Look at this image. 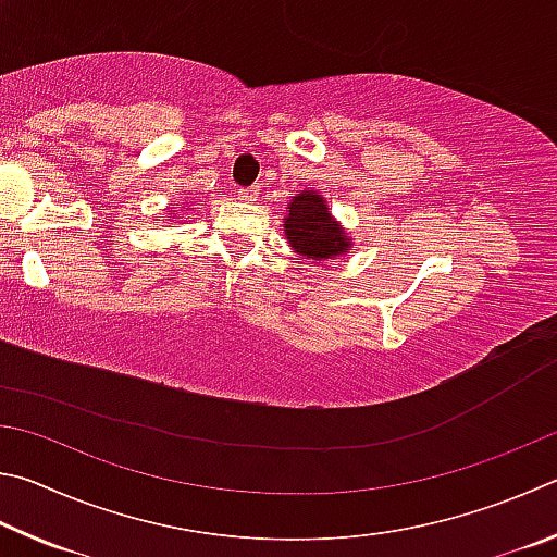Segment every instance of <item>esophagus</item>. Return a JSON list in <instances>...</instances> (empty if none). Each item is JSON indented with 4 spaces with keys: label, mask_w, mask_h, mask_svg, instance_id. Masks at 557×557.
I'll list each match as a JSON object with an SVG mask.
<instances>
[{
    "label": "esophagus",
    "mask_w": 557,
    "mask_h": 557,
    "mask_svg": "<svg viewBox=\"0 0 557 557\" xmlns=\"http://www.w3.org/2000/svg\"><path fill=\"white\" fill-rule=\"evenodd\" d=\"M257 195H259V188H239L237 190V198L242 202H253V200H257Z\"/></svg>",
    "instance_id": "34e87169"
}]
</instances>
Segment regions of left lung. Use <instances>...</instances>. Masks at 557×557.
<instances>
[{
    "instance_id": "left-lung-1",
    "label": "left lung",
    "mask_w": 557,
    "mask_h": 557,
    "mask_svg": "<svg viewBox=\"0 0 557 557\" xmlns=\"http://www.w3.org/2000/svg\"><path fill=\"white\" fill-rule=\"evenodd\" d=\"M284 234L290 249L315 263L337 259L352 249V237L343 227V222L335 218L323 195L310 188L300 190L288 202Z\"/></svg>"
}]
</instances>
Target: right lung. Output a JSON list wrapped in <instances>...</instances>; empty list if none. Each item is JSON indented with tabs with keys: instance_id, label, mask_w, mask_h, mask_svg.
Wrapping results in <instances>:
<instances>
[{
	"instance_id": "obj_1",
	"label": "right lung",
	"mask_w": 557,
	"mask_h": 557,
	"mask_svg": "<svg viewBox=\"0 0 557 557\" xmlns=\"http://www.w3.org/2000/svg\"><path fill=\"white\" fill-rule=\"evenodd\" d=\"M175 212H178V210H173V208H169V214H171V218H173V214H175Z\"/></svg>"
}]
</instances>
